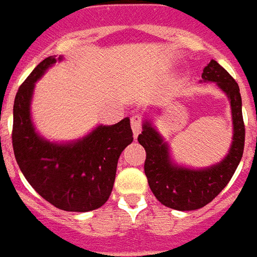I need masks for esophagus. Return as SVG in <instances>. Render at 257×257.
Listing matches in <instances>:
<instances>
[{
  "mask_svg": "<svg viewBox=\"0 0 257 257\" xmlns=\"http://www.w3.org/2000/svg\"><path fill=\"white\" fill-rule=\"evenodd\" d=\"M131 125H132V131H133V136L136 139L139 136V133L141 132V126H143V120L139 114H135L131 118Z\"/></svg>",
  "mask_w": 257,
  "mask_h": 257,
  "instance_id": "1",
  "label": "esophagus"
}]
</instances>
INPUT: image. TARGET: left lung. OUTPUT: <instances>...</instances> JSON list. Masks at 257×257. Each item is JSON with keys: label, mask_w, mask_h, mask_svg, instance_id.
Segmentation results:
<instances>
[{"label": "left lung", "mask_w": 257, "mask_h": 257, "mask_svg": "<svg viewBox=\"0 0 257 257\" xmlns=\"http://www.w3.org/2000/svg\"><path fill=\"white\" fill-rule=\"evenodd\" d=\"M201 82H215L231 104L233 136L223 160L200 169L177 164L172 159L169 144L149 117H145L143 132L137 139L147 152L144 171L151 191L161 204L177 211H195L211 203L229 183L243 157L245 128L237 82L215 60L204 68Z\"/></svg>", "instance_id": "left-lung-1"}]
</instances>
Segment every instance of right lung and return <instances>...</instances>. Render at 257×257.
Instances as JSON below:
<instances>
[{
  "instance_id": "add662e5",
  "label": "right lung",
  "mask_w": 257,
  "mask_h": 257,
  "mask_svg": "<svg viewBox=\"0 0 257 257\" xmlns=\"http://www.w3.org/2000/svg\"><path fill=\"white\" fill-rule=\"evenodd\" d=\"M62 56L45 58L18 88L13 106L14 156L25 179L52 205L68 212H88L106 203L116 179L121 152L133 141L131 120L98 125L85 137L53 143L38 135L30 105L36 82Z\"/></svg>"
}]
</instances>
